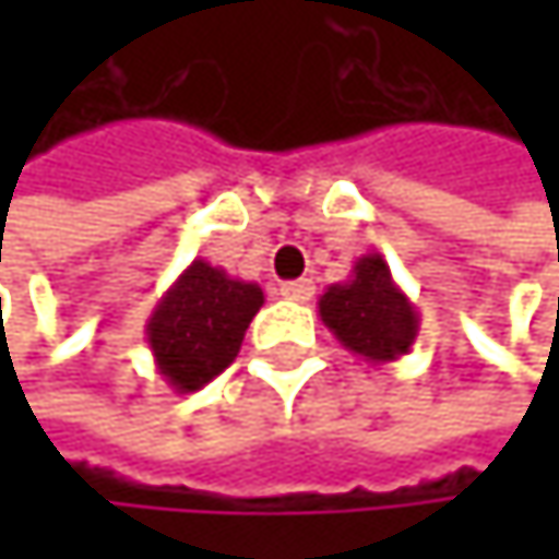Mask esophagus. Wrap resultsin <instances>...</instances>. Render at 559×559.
I'll use <instances>...</instances> for the list:
<instances>
[{
	"label": "esophagus",
	"mask_w": 559,
	"mask_h": 559,
	"mask_svg": "<svg viewBox=\"0 0 559 559\" xmlns=\"http://www.w3.org/2000/svg\"><path fill=\"white\" fill-rule=\"evenodd\" d=\"M281 294H284L287 300H297V304H307V300L313 297V281H310V278L287 281V284H281Z\"/></svg>",
	"instance_id": "esophagus-1"
}]
</instances>
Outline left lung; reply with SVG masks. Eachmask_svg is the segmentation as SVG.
<instances>
[{
  "label": "left lung",
  "instance_id": "left-lung-1",
  "mask_svg": "<svg viewBox=\"0 0 559 559\" xmlns=\"http://www.w3.org/2000/svg\"><path fill=\"white\" fill-rule=\"evenodd\" d=\"M326 330L362 362L382 366L411 353L420 313L411 297L394 284L389 262L379 252L362 255L343 284H330L320 300Z\"/></svg>",
  "mask_w": 559,
  "mask_h": 559
}]
</instances>
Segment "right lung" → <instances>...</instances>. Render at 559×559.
I'll use <instances>...</instances> for the list:
<instances>
[{"mask_svg":"<svg viewBox=\"0 0 559 559\" xmlns=\"http://www.w3.org/2000/svg\"><path fill=\"white\" fill-rule=\"evenodd\" d=\"M265 294L255 281H242L193 259L183 275L155 304L145 340L158 376L177 394L200 391L233 366L252 317Z\"/></svg>","mask_w":559,"mask_h":559,"instance_id":"add662e5","label":"right lung"}]
</instances>
